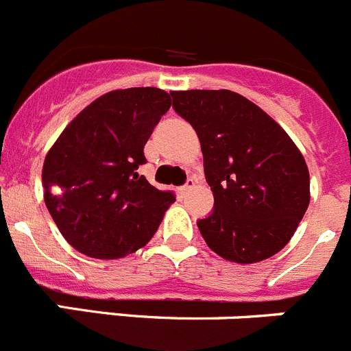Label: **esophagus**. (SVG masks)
<instances>
[{"mask_svg": "<svg viewBox=\"0 0 351 351\" xmlns=\"http://www.w3.org/2000/svg\"><path fill=\"white\" fill-rule=\"evenodd\" d=\"M195 187V180L194 178H189L187 180V183H185V185H183V187H180L178 189V192H180V195H187L189 192L192 191V189Z\"/></svg>", "mask_w": 351, "mask_h": 351, "instance_id": "1", "label": "esophagus"}]
</instances>
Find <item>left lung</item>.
<instances>
[{
	"label": "left lung",
	"mask_w": 351,
	"mask_h": 351,
	"mask_svg": "<svg viewBox=\"0 0 351 351\" xmlns=\"http://www.w3.org/2000/svg\"><path fill=\"white\" fill-rule=\"evenodd\" d=\"M173 108L197 132L215 208L197 227L215 254L266 261L290 241L309 204L301 150L264 110L232 90H173Z\"/></svg>",
	"instance_id": "8db88e82"
}]
</instances>
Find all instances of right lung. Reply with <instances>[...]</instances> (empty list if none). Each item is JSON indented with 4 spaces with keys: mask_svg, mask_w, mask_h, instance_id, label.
Masks as SVG:
<instances>
[{
    "mask_svg": "<svg viewBox=\"0 0 351 351\" xmlns=\"http://www.w3.org/2000/svg\"><path fill=\"white\" fill-rule=\"evenodd\" d=\"M169 106V94L157 87L112 90L85 106L47 152L43 199L75 250L121 258L156 234L175 195L150 185L138 168Z\"/></svg>",
    "mask_w": 351,
    "mask_h": 351,
    "instance_id": "1",
    "label": "right lung"
}]
</instances>
